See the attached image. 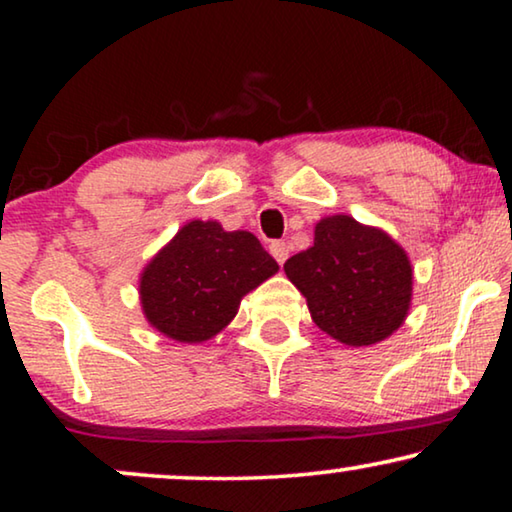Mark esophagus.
I'll return each mask as SVG.
<instances>
[{"label": "esophagus", "instance_id": "obj_1", "mask_svg": "<svg viewBox=\"0 0 512 512\" xmlns=\"http://www.w3.org/2000/svg\"><path fill=\"white\" fill-rule=\"evenodd\" d=\"M270 254L275 256V261L282 265L286 258H289V244L286 242H272L270 244Z\"/></svg>", "mask_w": 512, "mask_h": 512}]
</instances>
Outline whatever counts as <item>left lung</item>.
Returning <instances> with one entry per match:
<instances>
[{"label": "left lung", "instance_id": "obj_1", "mask_svg": "<svg viewBox=\"0 0 512 512\" xmlns=\"http://www.w3.org/2000/svg\"><path fill=\"white\" fill-rule=\"evenodd\" d=\"M284 272L307 298L314 324L345 345H375L408 317V254L384 230L352 216L321 219L312 247L291 256Z\"/></svg>", "mask_w": 512, "mask_h": 512}]
</instances>
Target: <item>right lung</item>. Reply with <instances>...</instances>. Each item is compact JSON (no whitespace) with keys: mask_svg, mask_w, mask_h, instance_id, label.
I'll use <instances>...</instances> for the list:
<instances>
[{"mask_svg":"<svg viewBox=\"0 0 512 512\" xmlns=\"http://www.w3.org/2000/svg\"><path fill=\"white\" fill-rule=\"evenodd\" d=\"M279 265L247 230L191 221L151 258L139 279L144 317L167 338L205 342L223 331L240 300Z\"/></svg>","mask_w":512,"mask_h":512,"instance_id":"1","label":"right lung"}]
</instances>
